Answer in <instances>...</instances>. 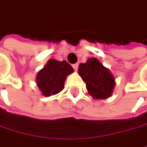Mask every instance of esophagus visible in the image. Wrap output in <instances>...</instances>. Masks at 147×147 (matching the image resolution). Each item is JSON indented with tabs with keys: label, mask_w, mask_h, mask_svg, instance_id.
<instances>
[{
	"label": "esophagus",
	"mask_w": 147,
	"mask_h": 147,
	"mask_svg": "<svg viewBox=\"0 0 147 147\" xmlns=\"http://www.w3.org/2000/svg\"><path fill=\"white\" fill-rule=\"evenodd\" d=\"M73 67H74V69L75 71H77V69H78V67H79V64H78V63L74 64V65H73Z\"/></svg>",
	"instance_id": "34e87169"
}]
</instances>
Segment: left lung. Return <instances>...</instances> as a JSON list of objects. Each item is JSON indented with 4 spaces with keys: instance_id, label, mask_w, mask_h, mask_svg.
I'll return each instance as SVG.
<instances>
[{
    "instance_id": "1",
    "label": "left lung",
    "mask_w": 147,
    "mask_h": 147,
    "mask_svg": "<svg viewBox=\"0 0 147 147\" xmlns=\"http://www.w3.org/2000/svg\"><path fill=\"white\" fill-rule=\"evenodd\" d=\"M78 73L86 82V89L92 98L104 99L111 95L115 84V79L97 58H90L86 63L80 64Z\"/></svg>"
}]
</instances>
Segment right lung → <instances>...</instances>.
<instances>
[{
    "label": "right lung",
    "instance_id": "1",
    "mask_svg": "<svg viewBox=\"0 0 147 147\" xmlns=\"http://www.w3.org/2000/svg\"><path fill=\"white\" fill-rule=\"evenodd\" d=\"M73 72L74 68L66 61L51 59L37 74V86L43 96L57 94L63 90L66 77Z\"/></svg>",
    "mask_w": 147,
    "mask_h": 147
}]
</instances>
